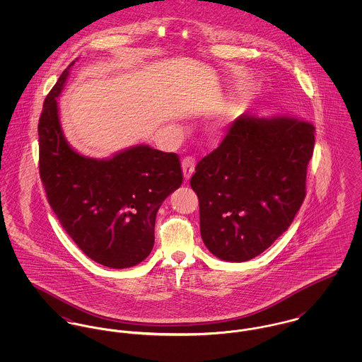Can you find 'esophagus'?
I'll return each instance as SVG.
<instances>
[{"label":"esophagus","mask_w":362,"mask_h":362,"mask_svg":"<svg viewBox=\"0 0 362 362\" xmlns=\"http://www.w3.org/2000/svg\"><path fill=\"white\" fill-rule=\"evenodd\" d=\"M181 164H182L184 178H185V181H188L191 178V175L194 174V171H195V158L191 157V156H187V157L182 158Z\"/></svg>","instance_id":"1"}]
</instances>
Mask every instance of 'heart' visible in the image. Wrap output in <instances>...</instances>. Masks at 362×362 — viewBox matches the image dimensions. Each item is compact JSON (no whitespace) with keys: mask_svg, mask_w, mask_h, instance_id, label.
<instances>
[{"mask_svg":"<svg viewBox=\"0 0 362 362\" xmlns=\"http://www.w3.org/2000/svg\"><path fill=\"white\" fill-rule=\"evenodd\" d=\"M240 108H241V100L240 99H235L234 102H231V103L226 107L223 114L217 118V121H216L217 125H220V127L227 125L234 118V115L238 112Z\"/></svg>","mask_w":362,"mask_h":362,"instance_id":"obj_1","label":"heart"}]
</instances>
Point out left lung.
<instances>
[{
  "label": "left lung",
  "mask_w": 362,
  "mask_h": 362,
  "mask_svg": "<svg viewBox=\"0 0 362 362\" xmlns=\"http://www.w3.org/2000/svg\"><path fill=\"white\" fill-rule=\"evenodd\" d=\"M315 127L291 115H240L220 146L197 165L201 235L227 262L267 250L293 223L305 198Z\"/></svg>",
  "instance_id": "obj_1"
}]
</instances>
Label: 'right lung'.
I'll use <instances>...</instances> for the list:
<instances>
[{
  "label": "right lung",
  "instance_id": "right-lung-1",
  "mask_svg": "<svg viewBox=\"0 0 362 362\" xmlns=\"http://www.w3.org/2000/svg\"><path fill=\"white\" fill-rule=\"evenodd\" d=\"M74 62L43 104L40 178L57 218L85 255L107 267H131L149 257L157 210L182 184L180 158L148 145L102 160L74 151L64 136L57 103Z\"/></svg>",
  "mask_w": 362,
  "mask_h": 362
}]
</instances>
